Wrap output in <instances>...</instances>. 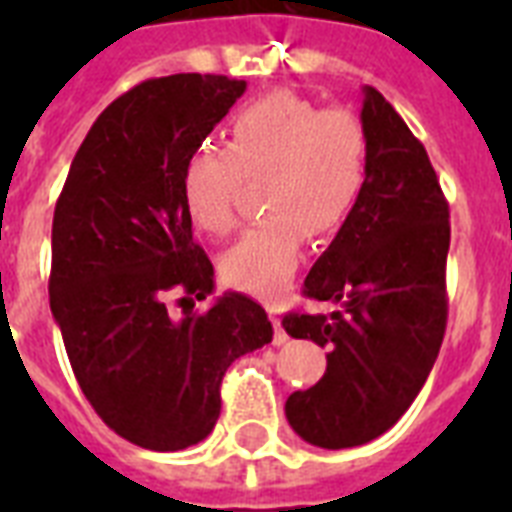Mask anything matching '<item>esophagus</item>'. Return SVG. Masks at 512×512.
Here are the masks:
<instances>
[{"label": "esophagus", "mask_w": 512, "mask_h": 512, "mask_svg": "<svg viewBox=\"0 0 512 512\" xmlns=\"http://www.w3.org/2000/svg\"><path fill=\"white\" fill-rule=\"evenodd\" d=\"M271 324H273V345H284V342L289 340V335L281 329V319H279V313H276V308H271Z\"/></svg>", "instance_id": "esophagus-1"}]
</instances>
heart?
Masks as SVG:
<instances>
[{"instance_id": "heart-1", "label": "heart", "mask_w": 512, "mask_h": 512, "mask_svg": "<svg viewBox=\"0 0 512 512\" xmlns=\"http://www.w3.org/2000/svg\"><path fill=\"white\" fill-rule=\"evenodd\" d=\"M244 180H263L252 225L223 255L233 289L271 300L289 287L305 236L327 239L348 223L369 180V135L348 108H324L289 90L257 98L228 124V148L201 146L183 170V201L201 231L236 225Z\"/></svg>"}]
</instances>
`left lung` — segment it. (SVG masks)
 <instances>
[{
    "label": "left lung",
    "instance_id": "left-lung-1",
    "mask_svg": "<svg viewBox=\"0 0 512 512\" xmlns=\"http://www.w3.org/2000/svg\"><path fill=\"white\" fill-rule=\"evenodd\" d=\"M361 122L364 199L303 289L337 311L281 321L295 340L329 348L324 377L284 406L297 436L321 449L369 444L396 425L436 364L449 308V204L428 151L374 87H364Z\"/></svg>",
    "mask_w": 512,
    "mask_h": 512
}]
</instances>
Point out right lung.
Returning a JSON list of instances; mask_svg holds the SVG:
<instances>
[{
  "mask_svg": "<svg viewBox=\"0 0 512 512\" xmlns=\"http://www.w3.org/2000/svg\"><path fill=\"white\" fill-rule=\"evenodd\" d=\"M244 90L215 74L132 87L95 119L55 204L50 308L76 382L108 428L151 452L204 441L225 369L273 340L239 292L193 313L215 268L193 241L183 170Z\"/></svg>",
  "mask_w": 512,
  "mask_h": 512,
  "instance_id": "right-lung-1",
  "label": "right lung"
}]
</instances>
